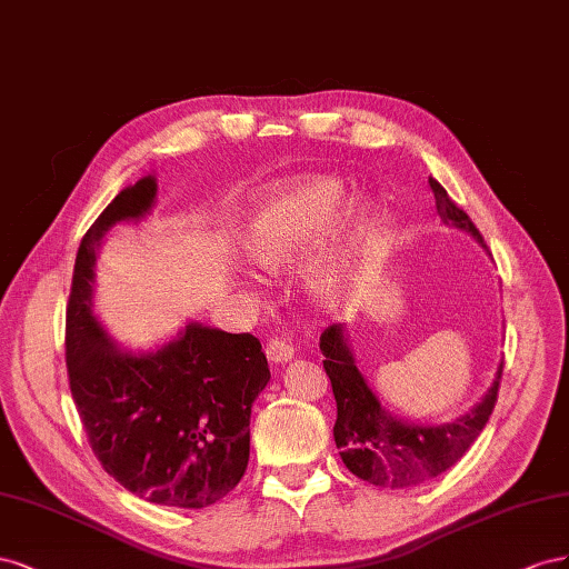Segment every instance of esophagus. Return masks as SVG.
Wrapping results in <instances>:
<instances>
[{"mask_svg":"<svg viewBox=\"0 0 569 569\" xmlns=\"http://www.w3.org/2000/svg\"><path fill=\"white\" fill-rule=\"evenodd\" d=\"M267 357L271 365H286L290 360H296V348L288 343V340L271 338L267 343Z\"/></svg>","mask_w":569,"mask_h":569,"instance_id":"obj_1","label":"esophagus"}]
</instances>
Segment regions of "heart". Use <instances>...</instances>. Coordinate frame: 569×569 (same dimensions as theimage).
<instances>
[{
  "mask_svg": "<svg viewBox=\"0 0 569 569\" xmlns=\"http://www.w3.org/2000/svg\"><path fill=\"white\" fill-rule=\"evenodd\" d=\"M343 202L346 186L336 176L298 178L252 209L242 231V248L252 262L267 269L286 267L333 229ZM367 231L369 207L357 204L348 212L343 236L315 269L317 293H336L346 283Z\"/></svg>",
  "mask_w": 569,
  "mask_h": 569,
  "instance_id": "1",
  "label": "heart"
}]
</instances>
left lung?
Masks as SVG:
<instances>
[{"mask_svg":"<svg viewBox=\"0 0 569 569\" xmlns=\"http://www.w3.org/2000/svg\"><path fill=\"white\" fill-rule=\"evenodd\" d=\"M438 217L450 229L472 236L486 250L477 226L448 198L443 186L429 178ZM319 350L327 357L323 369L331 379L338 417L333 425L340 458L355 477L381 489H410L443 475L477 441L489 421L498 398L502 362L486 396L467 415L446 425H412L388 412L357 369L343 323H333L319 338Z\"/></svg>","mask_w":569,"mask_h":569,"instance_id":"obj_1","label":"left lung"}]
</instances>
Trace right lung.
Segmentation results:
<instances>
[{
  "label": "right lung",
  "instance_id": "obj_1",
  "mask_svg": "<svg viewBox=\"0 0 569 569\" xmlns=\"http://www.w3.org/2000/svg\"><path fill=\"white\" fill-rule=\"evenodd\" d=\"M157 204V178L123 188L80 240L67 307L76 408L104 472L157 506L200 510L233 491L250 460L252 402L269 383L262 343L188 321L169 343L131 350L92 312L97 248Z\"/></svg>",
  "mask_w": 569,
  "mask_h": 569
}]
</instances>
